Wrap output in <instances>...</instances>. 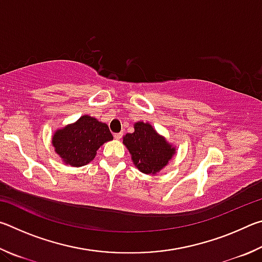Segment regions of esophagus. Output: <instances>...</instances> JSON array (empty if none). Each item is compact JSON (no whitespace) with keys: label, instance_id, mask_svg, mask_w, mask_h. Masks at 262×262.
<instances>
[{"label":"esophagus","instance_id":"obj_1","mask_svg":"<svg viewBox=\"0 0 262 262\" xmlns=\"http://www.w3.org/2000/svg\"><path fill=\"white\" fill-rule=\"evenodd\" d=\"M121 136H122L121 133H115V134H114V139H115V140H120Z\"/></svg>","mask_w":262,"mask_h":262}]
</instances>
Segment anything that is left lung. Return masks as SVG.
<instances>
[{
	"label": "left lung",
	"mask_w": 262,
	"mask_h": 262,
	"mask_svg": "<svg viewBox=\"0 0 262 262\" xmlns=\"http://www.w3.org/2000/svg\"><path fill=\"white\" fill-rule=\"evenodd\" d=\"M122 143L129 151L133 164L145 174H157L177 152L173 144L143 121L134 123V132L123 136Z\"/></svg>",
	"instance_id": "8db88e82"
}]
</instances>
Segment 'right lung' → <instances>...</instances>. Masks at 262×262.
<instances>
[{"label": "right lung", "mask_w": 262, "mask_h": 262, "mask_svg": "<svg viewBox=\"0 0 262 262\" xmlns=\"http://www.w3.org/2000/svg\"><path fill=\"white\" fill-rule=\"evenodd\" d=\"M112 140L106 123L84 114L77 121L56 129L52 136V145L63 164L81 167L94 161L97 150Z\"/></svg>", "instance_id": "obj_1"}]
</instances>
